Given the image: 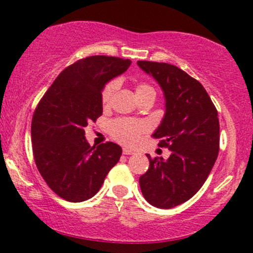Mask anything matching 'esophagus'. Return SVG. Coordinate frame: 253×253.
<instances>
[{
    "instance_id": "1",
    "label": "esophagus",
    "mask_w": 253,
    "mask_h": 253,
    "mask_svg": "<svg viewBox=\"0 0 253 253\" xmlns=\"http://www.w3.org/2000/svg\"><path fill=\"white\" fill-rule=\"evenodd\" d=\"M123 152L124 155H133V153H134L132 150H128V149H124Z\"/></svg>"
}]
</instances>
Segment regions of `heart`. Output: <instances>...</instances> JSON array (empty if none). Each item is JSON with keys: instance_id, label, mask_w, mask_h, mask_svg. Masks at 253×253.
<instances>
[{"instance_id": "heart-1", "label": "heart", "mask_w": 253, "mask_h": 253, "mask_svg": "<svg viewBox=\"0 0 253 253\" xmlns=\"http://www.w3.org/2000/svg\"><path fill=\"white\" fill-rule=\"evenodd\" d=\"M117 88V82L112 81V82L107 83L102 90V98L103 104H108L112 98L113 92ZM146 90H153L152 86L147 85V84H139L136 86V92L146 91ZM147 130V126L141 121L132 120V119H125L120 118L117 120L112 121L109 125V133L115 140L121 143L126 146H134L140 140L141 134Z\"/></svg>"}]
</instances>
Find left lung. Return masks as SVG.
I'll list each match as a JSON object with an SVG mask.
<instances>
[{"label": "left lung", "mask_w": 253, "mask_h": 253, "mask_svg": "<svg viewBox=\"0 0 253 253\" xmlns=\"http://www.w3.org/2000/svg\"><path fill=\"white\" fill-rule=\"evenodd\" d=\"M164 91L165 115L152 136L171 155L147 158L139 178L146 201L157 208L176 207L191 199L210 175L219 153L217 110L199 81L168 63L138 60Z\"/></svg>", "instance_id": "8db88e82"}]
</instances>
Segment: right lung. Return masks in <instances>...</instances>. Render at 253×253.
<instances>
[{
    "label": "right lung",
    "instance_id": "add662e5",
    "mask_svg": "<svg viewBox=\"0 0 253 253\" xmlns=\"http://www.w3.org/2000/svg\"><path fill=\"white\" fill-rule=\"evenodd\" d=\"M130 63L108 56L77 60L58 75L34 110V161L43 181L66 201L94 196L120 159L123 149L118 144L90 146L84 127L102 115L104 84L124 74Z\"/></svg>",
    "mask_w": 253,
    "mask_h": 253
}]
</instances>
